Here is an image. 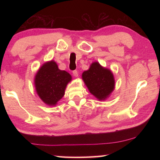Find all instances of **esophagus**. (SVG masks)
Returning <instances> with one entry per match:
<instances>
[{"label":"esophagus","instance_id":"esophagus-1","mask_svg":"<svg viewBox=\"0 0 160 160\" xmlns=\"http://www.w3.org/2000/svg\"><path fill=\"white\" fill-rule=\"evenodd\" d=\"M72 74H73L74 76L76 77V78L78 76V72L77 70H73V71H72Z\"/></svg>","mask_w":160,"mask_h":160}]
</instances>
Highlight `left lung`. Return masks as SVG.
I'll list each match as a JSON object with an SVG mask.
<instances>
[{"label": "left lung", "mask_w": 160, "mask_h": 160, "mask_svg": "<svg viewBox=\"0 0 160 160\" xmlns=\"http://www.w3.org/2000/svg\"><path fill=\"white\" fill-rule=\"evenodd\" d=\"M82 79L90 92L99 100L109 97L115 88V80L112 70L103 67L99 62H93L82 74Z\"/></svg>", "instance_id": "8db88e82"}]
</instances>
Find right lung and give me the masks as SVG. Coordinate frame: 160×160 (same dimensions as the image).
Masks as SVG:
<instances>
[{"instance_id": "right-lung-1", "label": "right lung", "mask_w": 160, "mask_h": 160, "mask_svg": "<svg viewBox=\"0 0 160 160\" xmlns=\"http://www.w3.org/2000/svg\"><path fill=\"white\" fill-rule=\"evenodd\" d=\"M71 80V75L59 69L56 62L51 60L43 64L35 75V90L46 104L56 106L64 96L67 85Z\"/></svg>"}]
</instances>
